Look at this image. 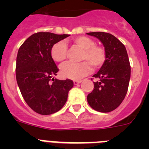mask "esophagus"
I'll use <instances>...</instances> for the list:
<instances>
[{
	"label": "esophagus",
	"mask_w": 149,
	"mask_h": 149,
	"mask_svg": "<svg viewBox=\"0 0 149 149\" xmlns=\"http://www.w3.org/2000/svg\"><path fill=\"white\" fill-rule=\"evenodd\" d=\"M81 81H74V85H77V84H81Z\"/></svg>",
	"instance_id": "obj_1"
}]
</instances>
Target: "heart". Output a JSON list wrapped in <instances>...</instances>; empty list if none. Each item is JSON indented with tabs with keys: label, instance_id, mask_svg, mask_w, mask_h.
Masks as SVG:
<instances>
[{
	"label": "heart",
	"instance_id": "b5f03b06",
	"mask_svg": "<svg viewBox=\"0 0 149 149\" xmlns=\"http://www.w3.org/2000/svg\"><path fill=\"white\" fill-rule=\"evenodd\" d=\"M74 44L84 50L82 60L80 63H65L60 67L62 77L71 80H80L91 72L90 64L94 68H101L106 60V52L102 47L95 45L93 39L87 36H78L73 39ZM51 57L55 62H63L66 59L67 45L65 42L60 41L52 46L51 50Z\"/></svg>",
	"mask_w": 149,
	"mask_h": 149
}]
</instances>
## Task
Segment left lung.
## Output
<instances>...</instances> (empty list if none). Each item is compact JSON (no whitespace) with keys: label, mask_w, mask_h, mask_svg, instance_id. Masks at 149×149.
<instances>
[{"label":"left lung","mask_w":149,"mask_h":149,"mask_svg":"<svg viewBox=\"0 0 149 149\" xmlns=\"http://www.w3.org/2000/svg\"><path fill=\"white\" fill-rule=\"evenodd\" d=\"M99 39L104 47L106 60L93 76L97 79L93 92L87 95L89 106L101 113H109L121 104L127 94L131 65L127 51L113 35L104 32L87 33Z\"/></svg>","instance_id":"left-lung-1"}]
</instances>
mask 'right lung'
Returning a JSON list of instances; mask_svg holds the SVG:
<instances>
[{"label": "right lung", "instance_id": "right-lung-1", "mask_svg": "<svg viewBox=\"0 0 149 149\" xmlns=\"http://www.w3.org/2000/svg\"><path fill=\"white\" fill-rule=\"evenodd\" d=\"M68 34L39 32L21 45L16 58V81L24 99L30 108L41 115L59 111L73 87L72 80L54 79L59 68L51 57L52 46Z\"/></svg>", "mask_w": 149, "mask_h": 149}]
</instances>
